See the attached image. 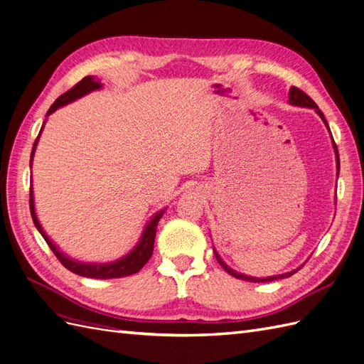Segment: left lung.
Segmentation results:
<instances>
[{
    "mask_svg": "<svg viewBox=\"0 0 364 364\" xmlns=\"http://www.w3.org/2000/svg\"><path fill=\"white\" fill-rule=\"evenodd\" d=\"M289 102L291 103V105H294V106H304V107H313V109H316V112L321 115V118L323 119V123L326 124V127H328V123H326V119H325V117H323V114H322V111L321 109L317 107V105L313 102V98L310 97V95H306L302 90H299V87H296V86H291V90H290V94H289ZM329 129V127H328ZM334 149H336V156H337V176H338V170H340V159H338V150H337V146H336V142H334ZM214 255H215V258H217V261L220 262V266H222L229 274H232L234 278H237V279H243V281H250V282H270V281H277V279H282V278H289V277H291V274L294 273V272H297V270H293V272H289V273H285V274H278V277H270V278H252V277H246V274H241V273H237V272H234L232 269L230 267H228L226 264L220 259V257L217 255V252L214 250Z\"/></svg>",
    "mask_w": 364,
    "mask_h": 364,
    "instance_id": "1",
    "label": "left lung"
}]
</instances>
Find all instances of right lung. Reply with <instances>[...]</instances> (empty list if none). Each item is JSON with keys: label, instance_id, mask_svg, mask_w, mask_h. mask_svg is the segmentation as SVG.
Listing matches in <instances>:
<instances>
[{"label": "right lung", "instance_id": "right-lung-1", "mask_svg": "<svg viewBox=\"0 0 364 364\" xmlns=\"http://www.w3.org/2000/svg\"><path fill=\"white\" fill-rule=\"evenodd\" d=\"M98 87H102V85L98 83V80H95L92 75H86L85 79H82L79 83H75L70 91L62 94L58 98V100L51 105L47 115L53 114L58 107L68 105V103L77 100V98L86 95L87 92L98 90ZM38 139H39V136L36 138L35 144H33L31 158H33V153H35ZM30 213H31L33 223H35L36 229L39 230L41 235L43 237V240L47 241V245L50 246V249L53 250L54 255H56L58 259L62 262V266L67 267L70 272H73L75 274H80V277L97 278V279H111V278L129 277V274H134V273L139 272L142 267H144L146 262L150 259L151 253H153V245H155V235H156V226H158L159 218L164 214V211H161L151 218V222L146 226L144 232H142V237L139 240L138 246L134 250H132L129 255H126L124 258H121V259H118L115 262H111V264H85V262H79V261H74V259H70L68 257H65L63 253H60L58 250V247L51 243V240L47 237V234L43 232V229H42V226L39 225L38 218H36L35 205H33L31 186H30Z\"/></svg>", "mask_w": 364, "mask_h": 364}]
</instances>
